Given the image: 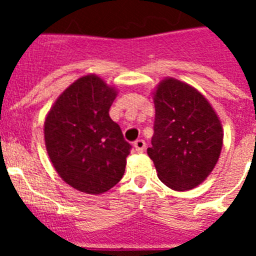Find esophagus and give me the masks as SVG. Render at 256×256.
Wrapping results in <instances>:
<instances>
[{
    "label": "esophagus",
    "mask_w": 256,
    "mask_h": 256,
    "mask_svg": "<svg viewBox=\"0 0 256 256\" xmlns=\"http://www.w3.org/2000/svg\"><path fill=\"white\" fill-rule=\"evenodd\" d=\"M144 148H146V142H144V140H137V141L134 142V148L137 152H144Z\"/></svg>",
    "instance_id": "obj_1"
}]
</instances>
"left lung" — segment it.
<instances>
[{
	"label": "left lung",
	"mask_w": 256,
	"mask_h": 256,
	"mask_svg": "<svg viewBox=\"0 0 256 256\" xmlns=\"http://www.w3.org/2000/svg\"><path fill=\"white\" fill-rule=\"evenodd\" d=\"M152 94L155 124L148 154L158 177L176 191L195 188L220 156V120L204 94L178 79H162Z\"/></svg>",
	"instance_id": "obj_1"
}]
</instances>
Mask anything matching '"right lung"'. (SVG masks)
I'll list each match as a JSON object with an SVG mask.
<instances>
[{"instance_id": "right-lung-1", "label": "right lung", "mask_w": 256, "mask_h": 256, "mask_svg": "<svg viewBox=\"0 0 256 256\" xmlns=\"http://www.w3.org/2000/svg\"><path fill=\"white\" fill-rule=\"evenodd\" d=\"M116 94L96 74L80 76L56 98L44 120V144L55 170L90 195L104 194L122 180L132 148L108 116Z\"/></svg>"}]
</instances>
